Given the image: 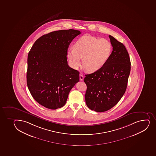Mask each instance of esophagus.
Masks as SVG:
<instances>
[{
    "label": "esophagus",
    "instance_id": "1",
    "mask_svg": "<svg viewBox=\"0 0 156 156\" xmlns=\"http://www.w3.org/2000/svg\"><path fill=\"white\" fill-rule=\"evenodd\" d=\"M79 77H80V80L82 81L84 79V76H83L81 75V74H80V75H79Z\"/></svg>",
    "mask_w": 156,
    "mask_h": 156
}]
</instances>
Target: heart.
Instances as JSON below:
<instances>
[{
	"mask_svg": "<svg viewBox=\"0 0 156 156\" xmlns=\"http://www.w3.org/2000/svg\"><path fill=\"white\" fill-rule=\"evenodd\" d=\"M112 50V44L106 39L84 35L75 42L73 50L68 51L67 56L75 69L80 66L81 59H82V65L85 70L94 73L105 66Z\"/></svg>",
	"mask_w": 156,
	"mask_h": 156,
	"instance_id": "b5f03b06",
	"label": "heart"
}]
</instances>
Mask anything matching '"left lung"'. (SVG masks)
<instances>
[{"label":"left lung","mask_w":156,"mask_h":156,"mask_svg":"<svg viewBox=\"0 0 156 156\" xmlns=\"http://www.w3.org/2000/svg\"><path fill=\"white\" fill-rule=\"evenodd\" d=\"M112 51L101 69L85 75V102L90 109L103 112L117 104L125 93L130 72V61L123 44L109 35Z\"/></svg>","instance_id":"1"}]
</instances>
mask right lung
<instances>
[{
    "label": "right lung",
    "mask_w": 156,
    "mask_h": 156,
    "mask_svg": "<svg viewBox=\"0 0 156 156\" xmlns=\"http://www.w3.org/2000/svg\"><path fill=\"white\" fill-rule=\"evenodd\" d=\"M80 31L69 29L42 36L27 56V82L38 103L49 109L64 106L71 89L79 81V72L68 64L69 44Z\"/></svg>",
    "instance_id": "1"
}]
</instances>
